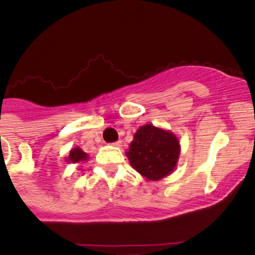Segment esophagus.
<instances>
[{
    "label": "esophagus",
    "instance_id": "obj_1",
    "mask_svg": "<svg viewBox=\"0 0 255 255\" xmlns=\"http://www.w3.org/2000/svg\"><path fill=\"white\" fill-rule=\"evenodd\" d=\"M113 146H115V147H122V141H117V142L112 143Z\"/></svg>",
    "mask_w": 255,
    "mask_h": 255
}]
</instances>
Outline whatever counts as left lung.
<instances>
[{
    "mask_svg": "<svg viewBox=\"0 0 255 255\" xmlns=\"http://www.w3.org/2000/svg\"><path fill=\"white\" fill-rule=\"evenodd\" d=\"M180 153L177 136L152 124L137 128L127 151L130 165L148 181H160L171 175L177 167Z\"/></svg>",
    "mask_w": 255,
    "mask_h": 255,
    "instance_id": "obj_1",
    "label": "left lung"
}]
</instances>
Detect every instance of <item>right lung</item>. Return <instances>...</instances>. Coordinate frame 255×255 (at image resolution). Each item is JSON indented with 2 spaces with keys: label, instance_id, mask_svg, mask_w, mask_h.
<instances>
[{
  "label": "right lung",
  "instance_id": "add662e5",
  "mask_svg": "<svg viewBox=\"0 0 255 255\" xmlns=\"http://www.w3.org/2000/svg\"><path fill=\"white\" fill-rule=\"evenodd\" d=\"M89 160V155L87 152L82 150L80 147H74L70 150L69 155L65 157V161L68 163H78V162H85V161Z\"/></svg>",
  "mask_w": 255,
  "mask_h": 255
}]
</instances>
